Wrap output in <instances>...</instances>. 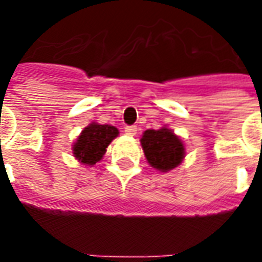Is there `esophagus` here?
I'll return each instance as SVG.
<instances>
[{"label": "esophagus", "mask_w": 262, "mask_h": 262, "mask_svg": "<svg viewBox=\"0 0 262 262\" xmlns=\"http://www.w3.org/2000/svg\"><path fill=\"white\" fill-rule=\"evenodd\" d=\"M125 133L129 136H135L137 133V126L136 125H130V126L125 127Z\"/></svg>", "instance_id": "1"}]
</instances>
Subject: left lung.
I'll return each mask as SVG.
<instances>
[{
    "label": "left lung",
    "mask_w": 262,
    "mask_h": 262,
    "mask_svg": "<svg viewBox=\"0 0 262 262\" xmlns=\"http://www.w3.org/2000/svg\"><path fill=\"white\" fill-rule=\"evenodd\" d=\"M140 141L148 163L158 170H171L184 158L183 141L166 127L159 130H145Z\"/></svg>",
    "instance_id": "1"
}]
</instances>
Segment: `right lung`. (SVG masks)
I'll use <instances>...</instances> for the list:
<instances>
[{
	"instance_id": "1",
	"label": "right lung",
	"mask_w": 262,
	"mask_h": 262,
	"mask_svg": "<svg viewBox=\"0 0 262 262\" xmlns=\"http://www.w3.org/2000/svg\"><path fill=\"white\" fill-rule=\"evenodd\" d=\"M118 136V129L111 125L91 123L85 127L74 144V155L85 165H95L103 158L105 148Z\"/></svg>"
}]
</instances>
